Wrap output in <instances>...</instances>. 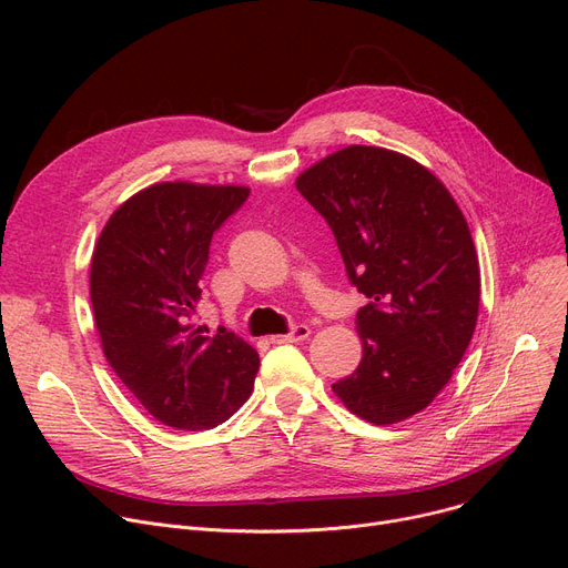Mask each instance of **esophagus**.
I'll use <instances>...</instances> for the list:
<instances>
[{"mask_svg":"<svg viewBox=\"0 0 568 568\" xmlns=\"http://www.w3.org/2000/svg\"><path fill=\"white\" fill-rule=\"evenodd\" d=\"M311 336V329L306 324H296L294 329L290 334H283V336H272L268 341H272L274 345H283V343H302Z\"/></svg>","mask_w":568,"mask_h":568,"instance_id":"obj_1","label":"esophagus"}]
</instances>
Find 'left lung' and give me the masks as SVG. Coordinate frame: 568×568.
Returning a JSON list of instances; mask_svg holds the SVG:
<instances>
[{"instance_id":"obj_1","label":"left lung","mask_w":568,"mask_h":568,"mask_svg":"<svg viewBox=\"0 0 568 568\" xmlns=\"http://www.w3.org/2000/svg\"><path fill=\"white\" fill-rule=\"evenodd\" d=\"M334 230L352 285L362 362L332 384L375 426L426 409L449 384L479 317L481 272L469 225L439 179L384 146L349 144L296 176Z\"/></svg>"}]
</instances>
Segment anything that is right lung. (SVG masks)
Returning a JSON list of instances; mask_svg holds the SVG:
<instances>
[{
    "label": "right lung",
    "instance_id": "1",
    "mask_svg": "<svg viewBox=\"0 0 568 568\" xmlns=\"http://www.w3.org/2000/svg\"><path fill=\"white\" fill-rule=\"evenodd\" d=\"M248 186L161 182L119 204L89 268V296L103 354L156 422L214 428L253 394L260 356L221 329L191 322L214 232Z\"/></svg>",
    "mask_w": 568,
    "mask_h": 568
}]
</instances>
